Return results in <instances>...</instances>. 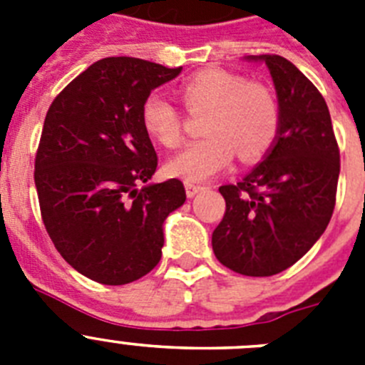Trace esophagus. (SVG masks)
Wrapping results in <instances>:
<instances>
[{"label":"esophagus","instance_id":"esophagus-1","mask_svg":"<svg viewBox=\"0 0 365 365\" xmlns=\"http://www.w3.org/2000/svg\"><path fill=\"white\" fill-rule=\"evenodd\" d=\"M186 195H188L190 199L195 197L197 193H201L202 190H205V186H199V185H192V182H186Z\"/></svg>","mask_w":365,"mask_h":365}]
</instances>
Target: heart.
<instances>
[{"label": "heart", "mask_w": 365, "mask_h": 365, "mask_svg": "<svg viewBox=\"0 0 365 365\" xmlns=\"http://www.w3.org/2000/svg\"><path fill=\"white\" fill-rule=\"evenodd\" d=\"M180 96L192 113L208 111L202 133L166 163V172L186 182H205L227 170L235 151L245 163L259 160L279 133V106L269 87L240 73L208 69L180 86ZM140 120L146 133L164 148L179 144L182 118L173 102L151 93Z\"/></svg>", "instance_id": "obj_1"}]
</instances>
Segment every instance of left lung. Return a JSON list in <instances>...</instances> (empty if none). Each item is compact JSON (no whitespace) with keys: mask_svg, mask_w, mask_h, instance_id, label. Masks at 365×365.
<instances>
[{"mask_svg":"<svg viewBox=\"0 0 365 365\" xmlns=\"http://www.w3.org/2000/svg\"><path fill=\"white\" fill-rule=\"evenodd\" d=\"M245 60L269 67L279 133L252 172L219 188L227 212L212 248L234 272L263 278L294 265L325 232L336 201L340 151L324 96L294 63L278 54Z\"/></svg>","mask_w":365,"mask_h":365,"instance_id":"8db88e82","label":"left lung"}]
</instances>
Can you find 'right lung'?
I'll return each instance as SVG.
<instances>
[{
	"mask_svg": "<svg viewBox=\"0 0 365 365\" xmlns=\"http://www.w3.org/2000/svg\"><path fill=\"white\" fill-rule=\"evenodd\" d=\"M180 71L104 58L47 111L34 163L41 219L63 259L93 282L146 276L163 256L164 221L185 205L179 179L148 182L157 153L140 120L144 100Z\"/></svg>",
	"mask_w": 365,
	"mask_h": 365,
	"instance_id": "add662e5",
	"label": "right lung"
}]
</instances>
